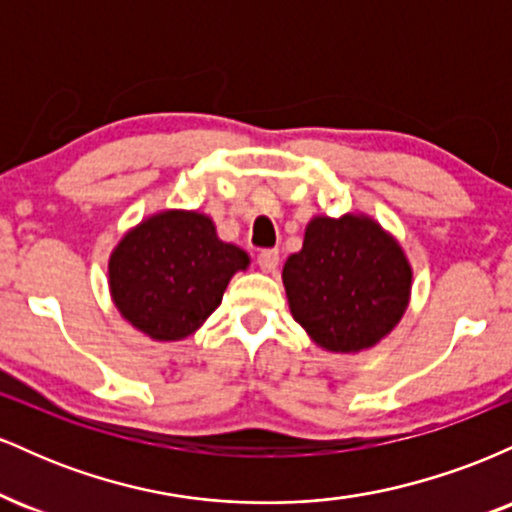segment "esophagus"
Returning a JSON list of instances; mask_svg holds the SVG:
<instances>
[{"mask_svg": "<svg viewBox=\"0 0 512 512\" xmlns=\"http://www.w3.org/2000/svg\"><path fill=\"white\" fill-rule=\"evenodd\" d=\"M257 264H260L262 272H274L279 267V250H262L257 255Z\"/></svg>", "mask_w": 512, "mask_h": 512, "instance_id": "obj_1", "label": "esophagus"}]
</instances>
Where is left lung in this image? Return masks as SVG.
Returning a JSON list of instances; mask_svg holds the SVG:
<instances>
[{
  "mask_svg": "<svg viewBox=\"0 0 512 512\" xmlns=\"http://www.w3.org/2000/svg\"><path fill=\"white\" fill-rule=\"evenodd\" d=\"M293 320L322 349H370L402 320L411 267L402 245L363 214L315 216L281 272Z\"/></svg>",
  "mask_w": 512,
  "mask_h": 512,
  "instance_id": "obj_1",
  "label": "left lung"
}]
</instances>
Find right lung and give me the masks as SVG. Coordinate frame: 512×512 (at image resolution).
<instances>
[{
  "label": "right lung",
  "mask_w": 512,
  "mask_h": 512,
  "mask_svg": "<svg viewBox=\"0 0 512 512\" xmlns=\"http://www.w3.org/2000/svg\"><path fill=\"white\" fill-rule=\"evenodd\" d=\"M248 264V252L223 243L207 214L168 209L127 231L110 252V296L146 337L178 342L204 325L231 276Z\"/></svg>",
  "instance_id": "obj_1"
}]
</instances>
